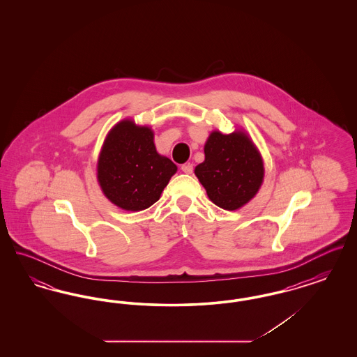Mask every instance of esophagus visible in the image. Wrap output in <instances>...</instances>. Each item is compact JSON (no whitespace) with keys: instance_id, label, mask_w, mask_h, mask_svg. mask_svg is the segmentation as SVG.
I'll return each mask as SVG.
<instances>
[{"instance_id":"1","label":"esophagus","mask_w":357,"mask_h":357,"mask_svg":"<svg viewBox=\"0 0 357 357\" xmlns=\"http://www.w3.org/2000/svg\"><path fill=\"white\" fill-rule=\"evenodd\" d=\"M181 169H182V171H183L185 174H192V170H194L191 163H185V165H182V167H181Z\"/></svg>"}]
</instances>
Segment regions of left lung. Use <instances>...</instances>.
Instances as JSON below:
<instances>
[{
	"mask_svg": "<svg viewBox=\"0 0 357 357\" xmlns=\"http://www.w3.org/2000/svg\"><path fill=\"white\" fill-rule=\"evenodd\" d=\"M195 175L213 204L237 210L255 198L264 181V162L243 131L225 135L213 131L204 144V160Z\"/></svg>",
	"mask_w": 357,
	"mask_h": 357,
	"instance_id": "left-lung-1",
	"label": "left lung"
}]
</instances>
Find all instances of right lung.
<instances>
[{"label": "right lung", "mask_w": 357, "mask_h": 357, "mask_svg": "<svg viewBox=\"0 0 357 357\" xmlns=\"http://www.w3.org/2000/svg\"><path fill=\"white\" fill-rule=\"evenodd\" d=\"M176 170L169 158L156 151L153 130L126 119L104 140L98 181L112 204L127 211H140L160 198Z\"/></svg>", "instance_id": "add662e5"}]
</instances>
